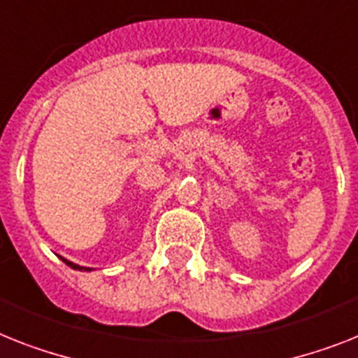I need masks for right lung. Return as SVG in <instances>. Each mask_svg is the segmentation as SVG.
Wrapping results in <instances>:
<instances>
[{"label": "right lung", "instance_id": "right-lung-1", "mask_svg": "<svg viewBox=\"0 0 358 358\" xmlns=\"http://www.w3.org/2000/svg\"><path fill=\"white\" fill-rule=\"evenodd\" d=\"M60 258H62V256H60ZM62 262H64L66 265H69L71 268H76V271H91L90 267H80V265L73 264V262H69V259H66V258H62Z\"/></svg>", "mask_w": 358, "mask_h": 358}]
</instances>
